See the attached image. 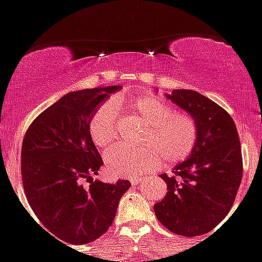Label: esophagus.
<instances>
[{"label":"esophagus","mask_w":262,"mask_h":262,"mask_svg":"<svg viewBox=\"0 0 262 262\" xmlns=\"http://www.w3.org/2000/svg\"><path fill=\"white\" fill-rule=\"evenodd\" d=\"M142 182H144V179H141V178H132L130 179L132 185H140V183H142Z\"/></svg>","instance_id":"1"}]
</instances>
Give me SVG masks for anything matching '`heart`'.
<instances>
[{"instance_id":"obj_1","label":"heart","mask_w":262,"mask_h":262,"mask_svg":"<svg viewBox=\"0 0 262 262\" xmlns=\"http://www.w3.org/2000/svg\"><path fill=\"white\" fill-rule=\"evenodd\" d=\"M115 106L126 109L147 125L141 138V145L146 147L116 146L106 153V171L112 177L136 178L150 174L163 161L166 165H177L194 151L199 136L196 120L190 113L174 111L171 104L157 96L116 100L99 106L91 117L88 130L92 142L100 149L111 146L117 137Z\"/></svg>"}]
</instances>
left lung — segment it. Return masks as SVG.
<instances>
[{"mask_svg": "<svg viewBox=\"0 0 262 262\" xmlns=\"http://www.w3.org/2000/svg\"><path fill=\"white\" fill-rule=\"evenodd\" d=\"M196 120L198 142L174 175L162 174L167 194L154 204L157 219L175 235L194 237L212 231L235 203L243 157L235 121L226 109L191 90L167 95Z\"/></svg>", "mask_w": 262, "mask_h": 262, "instance_id": "1", "label": "left lung"}]
</instances>
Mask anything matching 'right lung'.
<instances>
[{
    "instance_id": "obj_1",
    "label": "right lung",
    "mask_w": 262,
    "mask_h": 262,
    "mask_svg": "<svg viewBox=\"0 0 262 262\" xmlns=\"http://www.w3.org/2000/svg\"><path fill=\"white\" fill-rule=\"evenodd\" d=\"M120 85L76 91L43 111L22 142L21 172L27 202L43 227L64 243L88 244L112 226L118 202L130 187L93 181L103 158L88 124L99 104ZM84 181H90L85 188Z\"/></svg>"
}]
</instances>
